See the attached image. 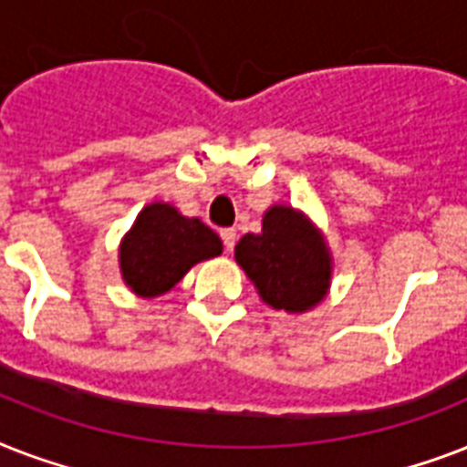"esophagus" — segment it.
I'll return each instance as SVG.
<instances>
[{
    "label": "esophagus",
    "instance_id": "34e87169",
    "mask_svg": "<svg viewBox=\"0 0 467 467\" xmlns=\"http://www.w3.org/2000/svg\"><path fill=\"white\" fill-rule=\"evenodd\" d=\"M220 237H223V244H225L227 252H233L234 240H237V233H234L233 227H225V230H220Z\"/></svg>",
    "mask_w": 467,
    "mask_h": 467
}]
</instances>
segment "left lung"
I'll return each instance as SVG.
<instances>
[{
  "label": "left lung",
  "instance_id": "obj_1",
  "mask_svg": "<svg viewBox=\"0 0 467 467\" xmlns=\"http://www.w3.org/2000/svg\"><path fill=\"white\" fill-rule=\"evenodd\" d=\"M234 262L266 306L291 315L312 310L332 285V252L325 234L293 205H271L262 233L237 242Z\"/></svg>",
  "mask_w": 467,
  "mask_h": 467
}]
</instances>
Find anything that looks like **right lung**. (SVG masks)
Segmentation results:
<instances>
[{"mask_svg":"<svg viewBox=\"0 0 467 467\" xmlns=\"http://www.w3.org/2000/svg\"><path fill=\"white\" fill-rule=\"evenodd\" d=\"M223 254V242L198 218H186L171 203H148L123 234L119 266L123 284L140 298L164 296L198 262Z\"/></svg>","mask_w":467,"mask_h":467,"instance_id":"1","label":"right lung"}]
</instances>
